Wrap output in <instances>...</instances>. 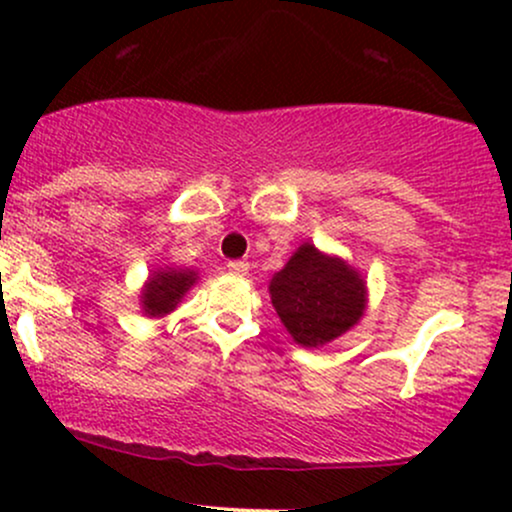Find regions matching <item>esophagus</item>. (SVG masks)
Here are the masks:
<instances>
[{
	"label": "esophagus",
	"instance_id": "34e87169",
	"mask_svg": "<svg viewBox=\"0 0 512 512\" xmlns=\"http://www.w3.org/2000/svg\"><path fill=\"white\" fill-rule=\"evenodd\" d=\"M226 267H228V272H231V274H236V276H245V274H248L250 264L245 262V260H231V262L226 264Z\"/></svg>",
	"mask_w": 512,
	"mask_h": 512
}]
</instances>
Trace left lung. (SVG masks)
<instances>
[{"instance_id":"obj_1","label":"left lung","mask_w":512,"mask_h":512,"mask_svg":"<svg viewBox=\"0 0 512 512\" xmlns=\"http://www.w3.org/2000/svg\"><path fill=\"white\" fill-rule=\"evenodd\" d=\"M272 303L291 337L303 346H322L361 320L366 284L339 257L305 243L269 284Z\"/></svg>"}]
</instances>
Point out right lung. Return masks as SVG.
Segmentation results:
<instances>
[{
  "instance_id": "obj_1",
  "label": "right lung",
  "mask_w": 512,
  "mask_h": 512,
  "mask_svg": "<svg viewBox=\"0 0 512 512\" xmlns=\"http://www.w3.org/2000/svg\"><path fill=\"white\" fill-rule=\"evenodd\" d=\"M195 272L190 269H166V272H156L151 281L146 284L142 293L144 313L151 317H161L170 313L185 296L187 289L195 284Z\"/></svg>"
}]
</instances>
